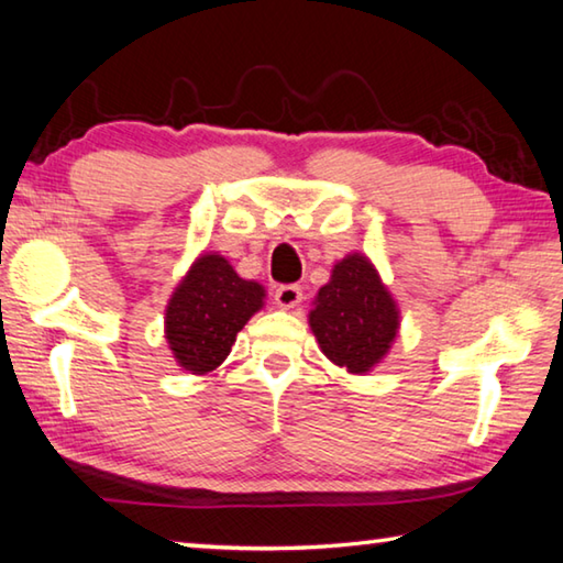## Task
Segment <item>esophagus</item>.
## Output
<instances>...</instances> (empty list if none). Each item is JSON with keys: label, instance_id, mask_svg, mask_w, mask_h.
I'll return each instance as SVG.
<instances>
[{"label": "esophagus", "instance_id": "34e87169", "mask_svg": "<svg viewBox=\"0 0 563 563\" xmlns=\"http://www.w3.org/2000/svg\"><path fill=\"white\" fill-rule=\"evenodd\" d=\"M302 300V290L300 285L288 283V285H280L278 290H275V302L280 305V308H295Z\"/></svg>", "mask_w": 563, "mask_h": 563}]
</instances>
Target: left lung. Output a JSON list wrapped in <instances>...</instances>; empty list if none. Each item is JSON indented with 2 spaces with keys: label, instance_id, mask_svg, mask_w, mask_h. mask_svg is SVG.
<instances>
[{
  "label": "left lung",
  "instance_id": "obj_1",
  "mask_svg": "<svg viewBox=\"0 0 563 563\" xmlns=\"http://www.w3.org/2000/svg\"><path fill=\"white\" fill-rule=\"evenodd\" d=\"M399 316L393 295L365 255H347L320 288L310 328L325 355L350 373H367L387 355Z\"/></svg>",
  "mask_w": 563,
  "mask_h": 563
}]
</instances>
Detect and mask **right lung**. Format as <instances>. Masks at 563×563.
Listing matches in <instances>:
<instances>
[{
  "label": "right lung",
  "mask_w": 563,
  "mask_h": 563,
  "mask_svg": "<svg viewBox=\"0 0 563 563\" xmlns=\"http://www.w3.org/2000/svg\"><path fill=\"white\" fill-rule=\"evenodd\" d=\"M263 298L261 285L238 278L221 255L198 258L166 310V340L178 365L194 375L221 365Z\"/></svg>",
  "instance_id": "right-lung-1"
}]
</instances>
